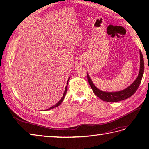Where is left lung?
Wrapping results in <instances>:
<instances>
[{
  "label": "left lung",
  "mask_w": 149,
  "mask_h": 149,
  "mask_svg": "<svg viewBox=\"0 0 149 149\" xmlns=\"http://www.w3.org/2000/svg\"><path fill=\"white\" fill-rule=\"evenodd\" d=\"M144 71V61L143 55L142 54L141 51L140 50V70L139 73L138 74L137 78L136 79V80L130 84L129 86H128L127 88H125L123 90H121L119 91L116 92H106L102 91L101 90L97 88L95 86L92 81V80L90 78L88 74V73L87 74L88 76V80L89 84L91 86V89L94 93L96 95L100 97L101 100H102L106 102H118L123 101L124 100H126L129 97H130L131 96L136 93V91L137 90L140 84H141V80L143 76Z\"/></svg>",
  "instance_id": "8db88e82"
}]
</instances>
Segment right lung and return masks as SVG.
I'll list each match as a JSON object with an SVG mask.
<instances>
[{"mask_svg": "<svg viewBox=\"0 0 149 149\" xmlns=\"http://www.w3.org/2000/svg\"><path fill=\"white\" fill-rule=\"evenodd\" d=\"M70 77L68 79V81H67V84H68V81H69V80H70ZM66 91H67V86H66V88H65V92H64V93H63V97L61 98V100L58 101L55 105H54V106H52V107H50L49 108H48V109H46L45 111H48V110H49V109H53V108H55V107H58V106H60L61 104V102H63V100H64V98H65V95H66Z\"/></svg>", "mask_w": 149, "mask_h": 149, "instance_id": "1", "label": "right lung"}]
</instances>
